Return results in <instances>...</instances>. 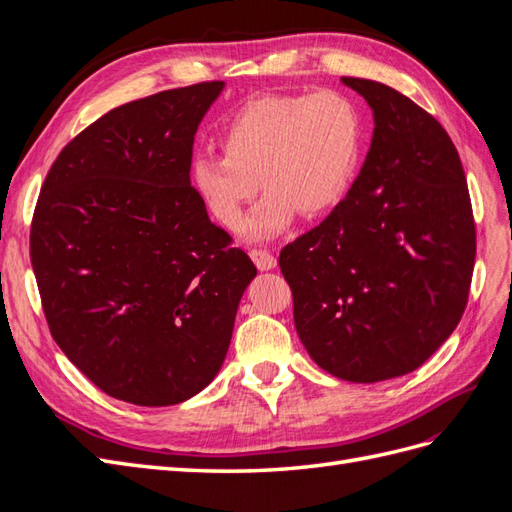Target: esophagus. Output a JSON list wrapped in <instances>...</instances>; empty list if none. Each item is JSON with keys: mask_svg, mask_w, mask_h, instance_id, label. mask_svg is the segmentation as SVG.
<instances>
[{"mask_svg": "<svg viewBox=\"0 0 512 512\" xmlns=\"http://www.w3.org/2000/svg\"><path fill=\"white\" fill-rule=\"evenodd\" d=\"M250 258L254 260V265L260 269V271H269L277 265L275 256L269 252V250H262V247H252L250 250Z\"/></svg>", "mask_w": 512, "mask_h": 512, "instance_id": "34e87169", "label": "esophagus"}]
</instances>
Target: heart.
I'll return each mask as SVG.
<instances>
[{
	"mask_svg": "<svg viewBox=\"0 0 512 512\" xmlns=\"http://www.w3.org/2000/svg\"><path fill=\"white\" fill-rule=\"evenodd\" d=\"M222 156H200L190 179L205 207L232 228L258 192H267L243 222L250 239L282 232L301 213L320 218L342 203L363 149V117L342 91L262 94L241 104L218 134Z\"/></svg>",
	"mask_w": 512,
	"mask_h": 512,
	"instance_id": "b5f03b06",
	"label": "heart"
}]
</instances>
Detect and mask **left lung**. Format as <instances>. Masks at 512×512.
<instances>
[{
	"instance_id": "1",
	"label": "left lung",
	"mask_w": 512,
	"mask_h": 512,
	"mask_svg": "<svg viewBox=\"0 0 512 512\" xmlns=\"http://www.w3.org/2000/svg\"><path fill=\"white\" fill-rule=\"evenodd\" d=\"M374 111L350 192L280 252L294 327L331 376L380 382L421 367L468 305L476 226L440 121L378 81L342 79Z\"/></svg>"
}]
</instances>
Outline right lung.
<instances>
[{"label": "right lung", "instance_id": "right-lung-1", "mask_svg": "<svg viewBox=\"0 0 512 512\" xmlns=\"http://www.w3.org/2000/svg\"><path fill=\"white\" fill-rule=\"evenodd\" d=\"M222 81L121 104L61 149L29 256L51 335L100 391L175 406L218 374L256 267L192 188L194 134Z\"/></svg>", "mask_w": 512, "mask_h": 512}]
</instances>
